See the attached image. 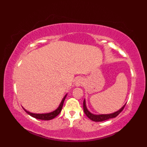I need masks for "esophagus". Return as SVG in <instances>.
<instances>
[{
  "instance_id": "obj_1",
  "label": "esophagus",
  "mask_w": 147,
  "mask_h": 147,
  "mask_svg": "<svg viewBox=\"0 0 147 147\" xmlns=\"http://www.w3.org/2000/svg\"><path fill=\"white\" fill-rule=\"evenodd\" d=\"M84 83V81L83 79L81 78H78L76 80V82H75V85L76 86H82Z\"/></svg>"
}]
</instances>
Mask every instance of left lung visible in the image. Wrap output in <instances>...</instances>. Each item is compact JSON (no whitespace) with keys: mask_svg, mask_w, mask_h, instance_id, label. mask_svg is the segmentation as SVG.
Wrapping results in <instances>:
<instances>
[{"mask_svg":"<svg viewBox=\"0 0 147 147\" xmlns=\"http://www.w3.org/2000/svg\"><path fill=\"white\" fill-rule=\"evenodd\" d=\"M126 104H124L123 107H122L119 110L117 111L116 112H114L113 113L111 114H94L92 113L91 112H90L88 111V109H87L86 107V100L85 99H84L83 101V110L84 112H85V114L86 115V116L88 117L90 119H91L93 121L95 122H101V121H104L105 120L109 119H112V118H114L117 115L119 114L123 110V109L125 107Z\"/></svg>","mask_w":147,"mask_h":147,"instance_id":"left-lung-1","label":"left lung"}]
</instances>
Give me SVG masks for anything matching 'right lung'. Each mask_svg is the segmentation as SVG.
I'll return each instance as SVG.
<instances>
[{"label": "right lung", "mask_w": 147, "mask_h": 147, "mask_svg": "<svg viewBox=\"0 0 147 147\" xmlns=\"http://www.w3.org/2000/svg\"><path fill=\"white\" fill-rule=\"evenodd\" d=\"M67 95V93L65 95V96H64V98H62V100H61L60 104H59V107L55 109V110L51 112H48V113H44V114H36V113H32V112H30L29 111H26L25 109H24L23 107V109L24 111H26V112L27 114H28L31 116L34 117V118H36V119H40V120H46V121H48V120H51L52 119L55 118L57 115H58L60 113L61 111H62V106H63V104H64V102L65 99V97H66V96Z\"/></svg>", "instance_id": "add662e5"}]
</instances>
